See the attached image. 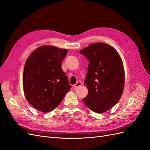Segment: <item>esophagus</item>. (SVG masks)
<instances>
[{"label":"esophagus","instance_id":"obj_1","mask_svg":"<svg viewBox=\"0 0 150 150\" xmlns=\"http://www.w3.org/2000/svg\"><path fill=\"white\" fill-rule=\"evenodd\" d=\"M82 85V83L81 82H80V81H79V82H76L75 85H74V87H75V88H76V87H79V86H81Z\"/></svg>","mask_w":150,"mask_h":150}]
</instances>
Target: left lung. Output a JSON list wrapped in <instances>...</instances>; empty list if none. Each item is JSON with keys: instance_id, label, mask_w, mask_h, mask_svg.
Returning <instances> with one entry per match:
<instances>
[{"instance_id": "8db88e82", "label": "left lung", "mask_w": 150, "mask_h": 150, "mask_svg": "<svg viewBox=\"0 0 150 150\" xmlns=\"http://www.w3.org/2000/svg\"><path fill=\"white\" fill-rule=\"evenodd\" d=\"M80 52L89 62L84 81L89 93L83 102L96 113L105 112L117 104L124 91L121 57L112 46L102 42L92 44Z\"/></svg>"}]
</instances>
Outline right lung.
I'll use <instances>...</instances> for the list:
<instances>
[{"label":"right lung","mask_w":150,"mask_h":150,"mask_svg":"<svg viewBox=\"0 0 150 150\" xmlns=\"http://www.w3.org/2000/svg\"><path fill=\"white\" fill-rule=\"evenodd\" d=\"M67 49L42 46L26 59L23 75L25 97L33 107L42 112L58 106L71 86L61 69Z\"/></svg>","instance_id":"1"}]
</instances>
